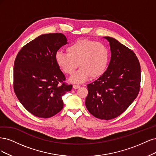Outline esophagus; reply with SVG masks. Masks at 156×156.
<instances>
[{
	"mask_svg": "<svg viewBox=\"0 0 156 156\" xmlns=\"http://www.w3.org/2000/svg\"><path fill=\"white\" fill-rule=\"evenodd\" d=\"M80 87V85H73V89H79Z\"/></svg>",
	"mask_w": 156,
	"mask_h": 156,
	"instance_id": "34e87169",
	"label": "esophagus"
}]
</instances>
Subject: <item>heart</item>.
Returning <instances> with one entry per match:
<instances>
[{"mask_svg": "<svg viewBox=\"0 0 156 156\" xmlns=\"http://www.w3.org/2000/svg\"><path fill=\"white\" fill-rule=\"evenodd\" d=\"M67 52H56L55 59L59 67L67 74H72L79 63L81 67L69 78L71 83H82L91 76L98 78L108 67L109 52L102 43L88 39H78L67 47Z\"/></svg>", "mask_w": 156, "mask_h": 156, "instance_id": "1", "label": "heart"}]
</instances>
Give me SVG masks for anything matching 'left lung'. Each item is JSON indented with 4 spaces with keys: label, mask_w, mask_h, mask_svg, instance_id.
<instances>
[{
    "label": "left lung",
    "mask_w": 156,
    "mask_h": 156,
    "mask_svg": "<svg viewBox=\"0 0 156 156\" xmlns=\"http://www.w3.org/2000/svg\"><path fill=\"white\" fill-rule=\"evenodd\" d=\"M109 43L111 59L105 72L87 85L85 105L100 119L109 120L122 114L136 98L140 83V66L135 53L117 39Z\"/></svg>",
    "instance_id": "8db88e82"
}]
</instances>
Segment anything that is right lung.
Wrapping results in <instances>:
<instances>
[{"instance_id":"right-lung-1","label":"right lung","mask_w":156,"mask_h":156,"mask_svg":"<svg viewBox=\"0 0 156 156\" xmlns=\"http://www.w3.org/2000/svg\"><path fill=\"white\" fill-rule=\"evenodd\" d=\"M67 39L61 33L39 36L24 46L14 62L13 88L19 102L40 118H49L63 109V94L72 85L59 82L65 77L55 55Z\"/></svg>"}]
</instances>
